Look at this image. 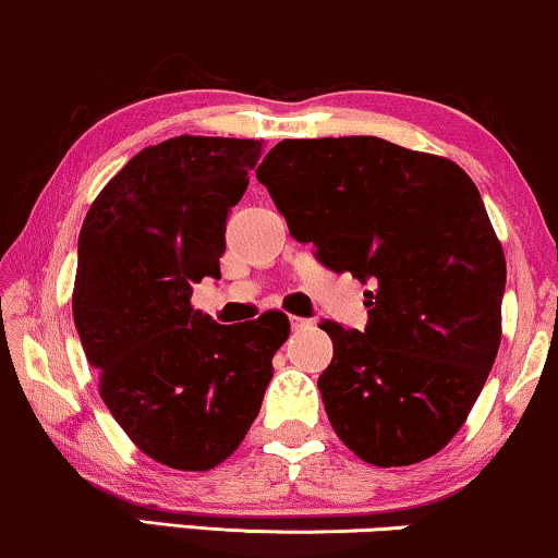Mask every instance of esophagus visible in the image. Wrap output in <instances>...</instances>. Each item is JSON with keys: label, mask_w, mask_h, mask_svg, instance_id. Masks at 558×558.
Listing matches in <instances>:
<instances>
[{"label": "esophagus", "mask_w": 558, "mask_h": 558, "mask_svg": "<svg viewBox=\"0 0 558 558\" xmlns=\"http://www.w3.org/2000/svg\"><path fill=\"white\" fill-rule=\"evenodd\" d=\"M312 325V319H304V317H291V327L293 330H304V327Z\"/></svg>", "instance_id": "34e87169"}]
</instances>
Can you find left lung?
<instances>
[{
  "instance_id": "left-lung-1",
  "label": "left lung",
  "mask_w": 558,
  "mask_h": 558,
  "mask_svg": "<svg viewBox=\"0 0 558 558\" xmlns=\"http://www.w3.org/2000/svg\"><path fill=\"white\" fill-rule=\"evenodd\" d=\"M291 236L351 272L366 330L325 319L319 392L343 445L413 465L460 432L501 340L507 262L473 179L452 160L379 137L283 140L257 169Z\"/></svg>"
}]
</instances>
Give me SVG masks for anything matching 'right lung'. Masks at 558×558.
Segmentation results:
<instances>
[{"label":"right lung","instance_id":"add662e5","mask_svg":"<svg viewBox=\"0 0 558 558\" xmlns=\"http://www.w3.org/2000/svg\"><path fill=\"white\" fill-rule=\"evenodd\" d=\"M262 140L181 137L145 147L85 215L72 314L100 398L147 458L210 471L236 452L291 325L267 312L218 325L192 286L220 278L226 220Z\"/></svg>","mask_w":558,"mask_h":558}]
</instances>
